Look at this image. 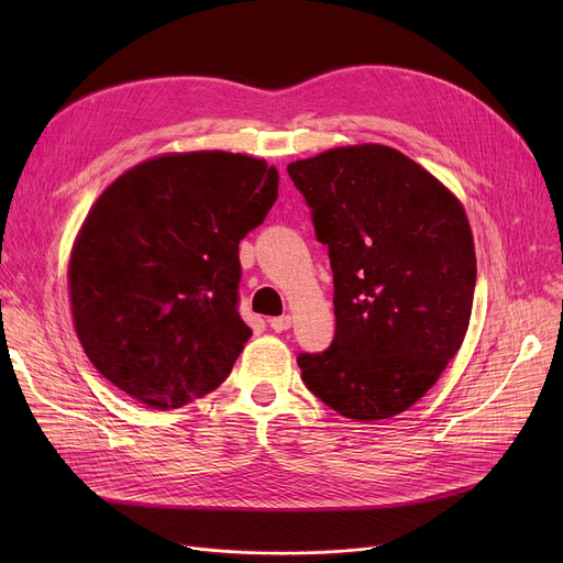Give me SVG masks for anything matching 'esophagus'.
<instances>
[{
    "label": "esophagus",
    "mask_w": 563,
    "mask_h": 563,
    "mask_svg": "<svg viewBox=\"0 0 563 563\" xmlns=\"http://www.w3.org/2000/svg\"><path fill=\"white\" fill-rule=\"evenodd\" d=\"M269 327L276 331V333H283L291 327V317L289 314H283V317H272L269 319Z\"/></svg>",
    "instance_id": "34e87169"
}]
</instances>
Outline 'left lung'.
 <instances>
[{
  "label": "left lung",
  "instance_id": "1",
  "mask_svg": "<svg viewBox=\"0 0 563 563\" xmlns=\"http://www.w3.org/2000/svg\"><path fill=\"white\" fill-rule=\"evenodd\" d=\"M333 269L335 340L301 353L312 395L356 422L418 404L456 356L477 283L475 240L454 191L380 143L287 166Z\"/></svg>",
  "mask_w": 563,
  "mask_h": 563
}]
</instances>
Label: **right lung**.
<instances>
[{
  "label": "right lung",
  "instance_id": "add662e5",
  "mask_svg": "<svg viewBox=\"0 0 563 563\" xmlns=\"http://www.w3.org/2000/svg\"><path fill=\"white\" fill-rule=\"evenodd\" d=\"M264 159H145L98 196L68 260L75 333L118 390L180 408L217 390L253 335L236 312L240 242L278 198Z\"/></svg>",
  "mask_w": 563,
  "mask_h": 563
}]
</instances>
